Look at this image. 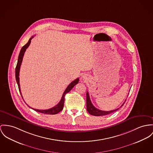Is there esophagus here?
Returning a JSON list of instances; mask_svg holds the SVG:
<instances>
[{
	"instance_id": "esophagus-1",
	"label": "esophagus",
	"mask_w": 153,
	"mask_h": 153,
	"mask_svg": "<svg viewBox=\"0 0 153 153\" xmlns=\"http://www.w3.org/2000/svg\"><path fill=\"white\" fill-rule=\"evenodd\" d=\"M82 78L83 79H85L86 77H85V76H82Z\"/></svg>"
}]
</instances>
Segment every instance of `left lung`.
<instances>
[{"label": "left lung", "instance_id": "obj_1", "mask_svg": "<svg viewBox=\"0 0 153 153\" xmlns=\"http://www.w3.org/2000/svg\"><path fill=\"white\" fill-rule=\"evenodd\" d=\"M125 101H126V100H125ZM125 101L123 102V104L122 105L120 106V108H121L122 106L123 105V104H125ZM86 104H87V110L88 112L90 114L92 115L97 116V117L98 116H104V115L110 114H111L112 112H114L118 111V109L120 108H117L116 109L109 111H101V110H100V109L96 108L92 104V103L91 102V100H90V98L89 94H88V92H87V93H86Z\"/></svg>", "mask_w": 153, "mask_h": 153}]
</instances>
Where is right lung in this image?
<instances>
[{
    "label": "right lung",
    "instance_id": "right-lung-1",
    "mask_svg": "<svg viewBox=\"0 0 153 153\" xmlns=\"http://www.w3.org/2000/svg\"><path fill=\"white\" fill-rule=\"evenodd\" d=\"M34 37V36H33L31 38H30L28 42L23 46L22 48L21 49V51L20 52V53H19V58H18V61H17V65H16V73H15V75H16V82L18 84V87H19V91L21 94V95L22 97V93H21V90H20V80H19V73H20V66H21V65H22V60H23V58L24 55V53L27 49V48L29 47L30 43H31V41L32 39V38ZM79 81V79L77 78V79L74 80V81H73L72 82H71V84L68 86V87L66 88V89L65 90V92L63 93V94L62 95V98L60 101L59 103L55 106H53V108H50L49 109H45V110H42V109H34L31 107H30V106H28L29 107H30L31 109L35 110V111L36 112H41V113H42V114H47V115H55V114H58L59 112H60L63 108V106H64V101H65V96L66 94L68 93L73 88V87L77 84ZM22 98L23 97H22Z\"/></svg>",
    "mask_w": 153,
    "mask_h": 153
}]
</instances>
